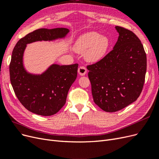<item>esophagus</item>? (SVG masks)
<instances>
[{"label": "esophagus", "mask_w": 159, "mask_h": 159, "mask_svg": "<svg viewBox=\"0 0 159 159\" xmlns=\"http://www.w3.org/2000/svg\"><path fill=\"white\" fill-rule=\"evenodd\" d=\"M78 74H80V75L83 76V75H85L86 74V73H87V70H86L85 67L80 66L78 68Z\"/></svg>", "instance_id": "obj_1"}]
</instances>
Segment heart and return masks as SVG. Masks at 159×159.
Wrapping results in <instances>:
<instances>
[{
  "mask_svg": "<svg viewBox=\"0 0 159 159\" xmlns=\"http://www.w3.org/2000/svg\"><path fill=\"white\" fill-rule=\"evenodd\" d=\"M109 40L105 36H101L96 32H89L81 35L75 44V50L85 54L86 60L96 63L102 60L106 54Z\"/></svg>",
  "mask_w": 159,
  "mask_h": 159,
  "instance_id": "heart-1",
  "label": "heart"
}]
</instances>
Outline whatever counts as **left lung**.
Listing matches in <instances>:
<instances>
[{
	"label": "left lung",
	"instance_id": "obj_1",
	"mask_svg": "<svg viewBox=\"0 0 159 159\" xmlns=\"http://www.w3.org/2000/svg\"><path fill=\"white\" fill-rule=\"evenodd\" d=\"M115 29L119 37L113 50L87 67L94 103L110 113L135 102L147 71V56L139 38L124 28L115 26Z\"/></svg>",
	"mask_w": 159,
	"mask_h": 159
}]
</instances>
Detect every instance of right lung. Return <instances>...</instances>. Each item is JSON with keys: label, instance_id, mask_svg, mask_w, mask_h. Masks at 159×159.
<instances>
[{"label": "right lung", "instance_id": "add662e5", "mask_svg": "<svg viewBox=\"0 0 159 159\" xmlns=\"http://www.w3.org/2000/svg\"><path fill=\"white\" fill-rule=\"evenodd\" d=\"M69 32L65 28H40L21 38L14 48L9 67L11 82L20 102L33 113L50 116L59 111L77 78L78 64H52L40 74L32 73L24 64L27 45L36 42L64 40Z\"/></svg>", "mask_w": 159, "mask_h": 159}]
</instances>
